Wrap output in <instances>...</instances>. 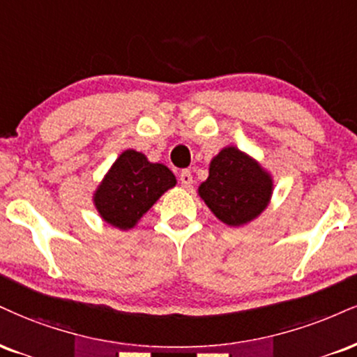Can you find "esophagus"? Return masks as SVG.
Returning a JSON list of instances; mask_svg holds the SVG:
<instances>
[{
    "label": "esophagus",
    "mask_w": 357,
    "mask_h": 357,
    "mask_svg": "<svg viewBox=\"0 0 357 357\" xmlns=\"http://www.w3.org/2000/svg\"><path fill=\"white\" fill-rule=\"evenodd\" d=\"M179 181H181L183 188H188V190H190V188L192 186V174H191V171L190 169H183L181 174H179Z\"/></svg>",
    "instance_id": "obj_1"
}]
</instances>
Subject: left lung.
Listing matches in <instances>:
<instances>
[{"instance_id":"1","label":"left lung","mask_w":357,"mask_h":357,"mask_svg":"<svg viewBox=\"0 0 357 357\" xmlns=\"http://www.w3.org/2000/svg\"><path fill=\"white\" fill-rule=\"evenodd\" d=\"M273 181L251 158L236 148H225L211 161L209 178L199 195L218 220L241 226L268 206Z\"/></svg>"}]
</instances>
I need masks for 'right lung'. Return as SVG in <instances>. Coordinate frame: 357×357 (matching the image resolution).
Returning a JSON list of instances; mask_svg holds the SVG:
<instances>
[{
    "mask_svg": "<svg viewBox=\"0 0 357 357\" xmlns=\"http://www.w3.org/2000/svg\"><path fill=\"white\" fill-rule=\"evenodd\" d=\"M174 184V174L165 165H154L144 154L128 149L98 188L94 204L106 222L130 229Z\"/></svg>",
    "mask_w": 357,
    "mask_h": 357,
    "instance_id": "obj_1",
    "label": "right lung"
}]
</instances>
